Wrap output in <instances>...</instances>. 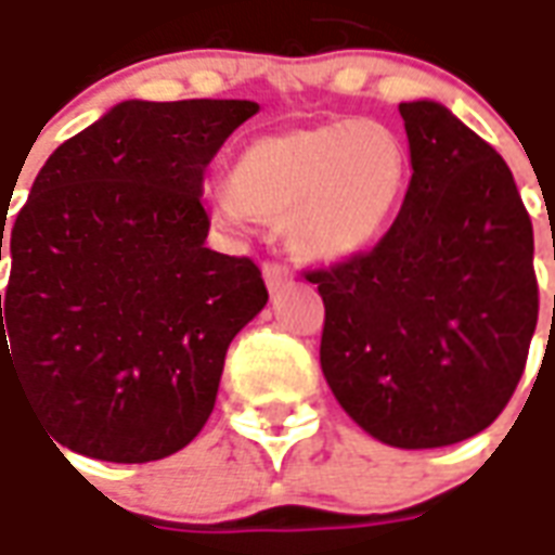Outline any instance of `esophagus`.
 <instances>
[{
  "label": "esophagus",
  "instance_id": "1",
  "mask_svg": "<svg viewBox=\"0 0 555 555\" xmlns=\"http://www.w3.org/2000/svg\"><path fill=\"white\" fill-rule=\"evenodd\" d=\"M262 278H266L269 293H284L286 286H293V271L286 269V266H278V262H266L262 266Z\"/></svg>",
  "mask_w": 555,
  "mask_h": 555
}]
</instances>
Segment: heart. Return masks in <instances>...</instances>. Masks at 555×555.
Returning <instances> with one entry per match:
<instances>
[{"label":"heart","mask_w":555,"mask_h":555,"mask_svg":"<svg viewBox=\"0 0 555 555\" xmlns=\"http://www.w3.org/2000/svg\"><path fill=\"white\" fill-rule=\"evenodd\" d=\"M406 184L410 155L391 128L332 119L254 137L218 211L284 227L289 254L308 266H340L379 245Z\"/></svg>","instance_id":"1"}]
</instances>
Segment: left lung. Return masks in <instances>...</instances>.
Returning a JSON list of instances; mask_svg holds the SVG:
<instances>
[{
	"mask_svg": "<svg viewBox=\"0 0 555 555\" xmlns=\"http://www.w3.org/2000/svg\"><path fill=\"white\" fill-rule=\"evenodd\" d=\"M412 179L371 254L310 271L322 376L364 434L442 448L496 422L538 322L532 221L508 164L436 101L400 104Z\"/></svg>",
	"mask_w": 555,
	"mask_h": 555,
	"instance_id": "obj_1",
	"label": "left lung"
}]
</instances>
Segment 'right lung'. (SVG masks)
<instances>
[{
    "instance_id": "add662e5",
    "label": "right lung",
    "mask_w": 555,
    "mask_h": 555,
    "mask_svg": "<svg viewBox=\"0 0 555 555\" xmlns=\"http://www.w3.org/2000/svg\"><path fill=\"white\" fill-rule=\"evenodd\" d=\"M254 113L131 98L35 176L11 227L2 395L20 385L53 446L149 463L208 422L230 340L269 301L250 259L206 247L199 203L208 160Z\"/></svg>"
}]
</instances>
